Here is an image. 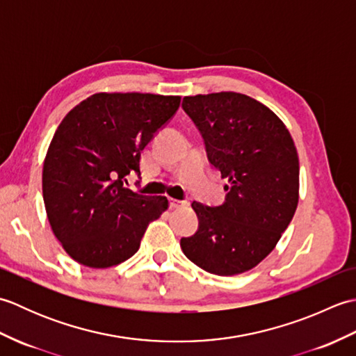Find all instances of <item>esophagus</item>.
<instances>
[{
    "label": "esophagus",
    "instance_id": "1",
    "mask_svg": "<svg viewBox=\"0 0 356 356\" xmlns=\"http://www.w3.org/2000/svg\"><path fill=\"white\" fill-rule=\"evenodd\" d=\"M188 203L186 202H182V200H177V199H170V207L172 209H177V208H184L186 207Z\"/></svg>",
    "mask_w": 356,
    "mask_h": 356
}]
</instances>
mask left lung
I'll return each mask as SVG.
<instances>
[{
	"label": "left lung",
	"mask_w": 356,
	"mask_h": 356,
	"mask_svg": "<svg viewBox=\"0 0 356 356\" xmlns=\"http://www.w3.org/2000/svg\"><path fill=\"white\" fill-rule=\"evenodd\" d=\"M182 107L229 185L220 207L193 202L199 229L180 248L209 274H243L272 252L297 209V148L282 119L246 95L185 96Z\"/></svg>",
	"instance_id": "left-lung-1"
}]
</instances>
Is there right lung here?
Masks as SVG:
<instances>
[{
  "label": "right lung",
  "mask_w": 356,
  "mask_h": 356,
  "mask_svg": "<svg viewBox=\"0 0 356 356\" xmlns=\"http://www.w3.org/2000/svg\"><path fill=\"white\" fill-rule=\"evenodd\" d=\"M180 96L96 93L67 113L42 166V197L55 237L84 266L130 259L147 226L168 209L163 195L124 186L140 176V153L176 115Z\"/></svg>",
  "instance_id": "add662e5"
}]
</instances>
